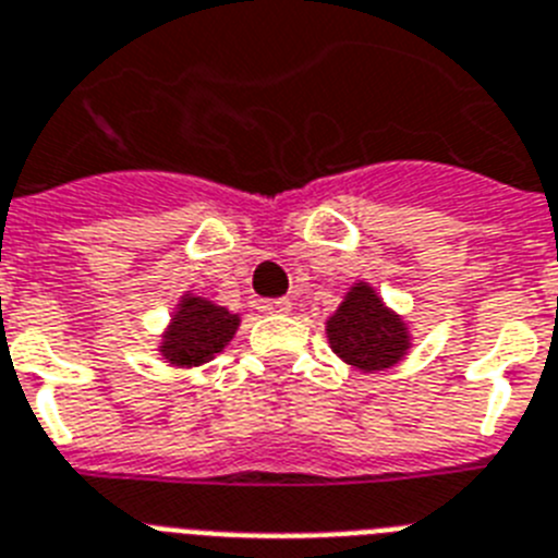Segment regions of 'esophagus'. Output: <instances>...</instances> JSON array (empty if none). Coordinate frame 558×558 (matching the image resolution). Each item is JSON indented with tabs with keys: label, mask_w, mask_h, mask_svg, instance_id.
<instances>
[{
	"label": "esophagus",
	"mask_w": 558,
	"mask_h": 558,
	"mask_svg": "<svg viewBox=\"0 0 558 558\" xmlns=\"http://www.w3.org/2000/svg\"><path fill=\"white\" fill-rule=\"evenodd\" d=\"M260 312L264 314H289L292 312V300L275 298V300H260Z\"/></svg>",
	"instance_id": "obj_1"
}]
</instances>
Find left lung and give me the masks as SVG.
I'll use <instances>...</instances> for the list:
<instances>
[{"label":"left lung","instance_id":"left-lung-1","mask_svg":"<svg viewBox=\"0 0 558 558\" xmlns=\"http://www.w3.org/2000/svg\"><path fill=\"white\" fill-rule=\"evenodd\" d=\"M326 337L339 360L362 373L399 365L413 348L410 323L387 306L367 280H356L348 289L337 312L326 319Z\"/></svg>","mask_w":558,"mask_h":558}]
</instances>
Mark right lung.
<instances>
[{
    "label": "right lung",
    "mask_w": 558,
    "mask_h": 558,
    "mask_svg": "<svg viewBox=\"0 0 558 558\" xmlns=\"http://www.w3.org/2000/svg\"><path fill=\"white\" fill-rule=\"evenodd\" d=\"M239 326L241 314H232L227 306L185 292L177 300L157 351L171 367H198L216 360L230 345Z\"/></svg>",
    "instance_id": "add662e5"
}]
</instances>
